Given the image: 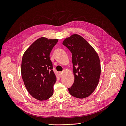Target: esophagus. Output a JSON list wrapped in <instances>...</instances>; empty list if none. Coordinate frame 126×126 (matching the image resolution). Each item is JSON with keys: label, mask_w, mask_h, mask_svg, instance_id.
Here are the masks:
<instances>
[{"label": "esophagus", "mask_w": 126, "mask_h": 126, "mask_svg": "<svg viewBox=\"0 0 126 126\" xmlns=\"http://www.w3.org/2000/svg\"><path fill=\"white\" fill-rule=\"evenodd\" d=\"M59 73H60V75L61 78H62L63 77V72H60Z\"/></svg>", "instance_id": "34e87169"}]
</instances>
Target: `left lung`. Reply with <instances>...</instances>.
I'll return each instance as SVG.
<instances>
[{
	"label": "left lung",
	"mask_w": 126,
	"mask_h": 126,
	"mask_svg": "<svg viewBox=\"0 0 126 126\" xmlns=\"http://www.w3.org/2000/svg\"><path fill=\"white\" fill-rule=\"evenodd\" d=\"M63 44L72 53L74 81L68 91L71 95L83 99L96 88L101 74L99 56L94 48L81 36L74 34L64 40Z\"/></svg>",
	"instance_id": "obj_1"
}]
</instances>
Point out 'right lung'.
I'll use <instances>...</instances> for the list:
<instances>
[{"label": "right lung", "instance_id": "1", "mask_svg": "<svg viewBox=\"0 0 126 126\" xmlns=\"http://www.w3.org/2000/svg\"><path fill=\"white\" fill-rule=\"evenodd\" d=\"M58 39L41 37L24 52L21 63V75L27 91L34 98L43 101L54 93L57 78L53 70L49 54Z\"/></svg>", "mask_w": 126, "mask_h": 126}]
</instances>
